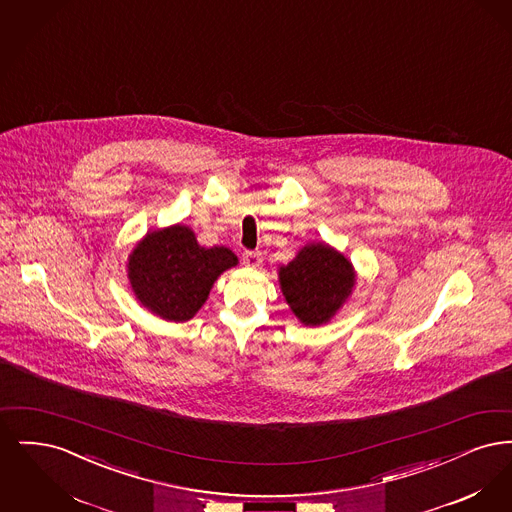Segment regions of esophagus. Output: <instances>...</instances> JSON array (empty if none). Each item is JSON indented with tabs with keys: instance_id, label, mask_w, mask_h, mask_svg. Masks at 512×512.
Here are the masks:
<instances>
[{
	"instance_id": "34e87169",
	"label": "esophagus",
	"mask_w": 512,
	"mask_h": 512,
	"mask_svg": "<svg viewBox=\"0 0 512 512\" xmlns=\"http://www.w3.org/2000/svg\"><path fill=\"white\" fill-rule=\"evenodd\" d=\"M242 259H244L245 267L249 268L261 267V263H263V255L259 251H245Z\"/></svg>"
}]
</instances>
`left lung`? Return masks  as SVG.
Masks as SVG:
<instances>
[{"mask_svg": "<svg viewBox=\"0 0 512 512\" xmlns=\"http://www.w3.org/2000/svg\"><path fill=\"white\" fill-rule=\"evenodd\" d=\"M278 284L297 320L317 328L340 313L355 290L357 272L336 247L313 242L278 268Z\"/></svg>", "mask_w": 512, "mask_h": 512, "instance_id": "8db88e82", "label": "left lung"}]
</instances>
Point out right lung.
Listing matches in <instances>:
<instances>
[{
    "instance_id": "obj_1",
    "label": "right lung",
    "mask_w": 512,
    "mask_h": 512,
    "mask_svg": "<svg viewBox=\"0 0 512 512\" xmlns=\"http://www.w3.org/2000/svg\"><path fill=\"white\" fill-rule=\"evenodd\" d=\"M238 257L224 245L197 244L194 230L182 222L149 230L126 261L130 288L155 317L186 322L207 301L213 284Z\"/></svg>"
}]
</instances>
